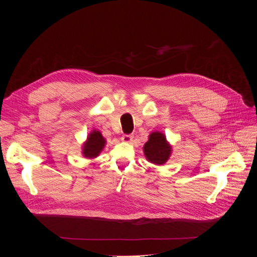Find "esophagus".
Here are the masks:
<instances>
[{
  "mask_svg": "<svg viewBox=\"0 0 257 257\" xmlns=\"http://www.w3.org/2000/svg\"><path fill=\"white\" fill-rule=\"evenodd\" d=\"M133 138H134V135H132V134H126V135H123L121 137L122 142H124V143H132V141H133Z\"/></svg>",
  "mask_w": 257,
  "mask_h": 257,
  "instance_id": "34e87169",
  "label": "esophagus"
}]
</instances>
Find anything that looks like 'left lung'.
<instances>
[{
  "mask_svg": "<svg viewBox=\"0 0 257 257\" xmlns=\"http://www.w3.org/2000/svg\"><path fill=\"white\" fill-rule=\"evenodd\" d=\"M144 152L148 161L153 164L162 165L168 160L172 148L167 144L164 134L154 132L150 134L149 141L144 147Z\"/></svg>",
  "mask_w": 257,
  "mask_h": 257,
  "instance_id": "left-lung-1",
  "label": "left lung"
}]
</instances>
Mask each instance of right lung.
Wrapping results in <instances>:
<instances>
[{"instance_id": "right-lung-1", "label": "right lung", "mask_w": 257, "mask_h": 257, "mask_svg": "<svg viewBox=\"0 0 257 257\" xmlns=\"http://www.w3.org/2000/svg\"><path fill=\"white\" fill-rule=\"evenodd\" d=\"M105 139L98 131H93L89 135L88 141L83 145V155L85 158H96L105 146Z\"/></svg>"}]
</instances>
